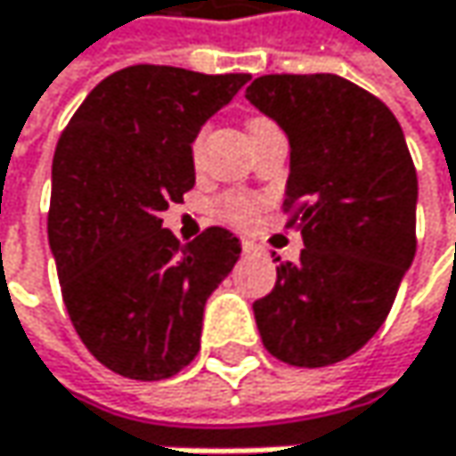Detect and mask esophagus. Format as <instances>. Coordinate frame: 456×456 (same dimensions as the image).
Returning a JSON list of instances; mask_svg holds the SVG:
<instances>
[{
  "instance_id": "34e87169",
  "label": "esophagus",
  "mask_w": 456,
  "mask_h": 456,
  "mask_svg": "<svg viewBox=\"0 0 456 456\" xmlns=\"http://www.w3.org/2000/svg\"><path fill=\"white\" fill-rule=\"evenodd\" d=\"M242 250H245V253H258L261 248H258L256 242H250V240H242Z\"/></svg>"
}]
</instances>
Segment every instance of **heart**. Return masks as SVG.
Instances as JSON below:
<instances>
[{"label": "heart", "instance_id": "1", "mask_svg": "<svg viewBox=\"0 0 456 456\" xmlns=\"http://www.w3.org/2000/svg\"><path fill=\"white\" fill-rule=\"evenodd\" d=\"M258 121H264V118H253L250 124H258ZM200 144H203V134H198V137L192 139V160L200 158ZM216 211H219V216L224 222H229V224H248L256 216L258 203L253 198H248V195H224L219 200Z\"/></svg>", "mask_w": 456, "mask_h": 456}]
</instances>
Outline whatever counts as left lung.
<instances>
[{
	"instance_id": "left-lung-1",
	"label": "left lung",
	"mask_w": 456,
	"mask_h": 456,
	"mask_svg": "<svg viewBox=\"0 0 456 456\" xmlns=\"http://www.w3.org/2000/svg\"><path fill=\"white\" fill-rule=\"evenodd\" d=\"M245 97L290 139L282 208L304 237L253 304L261 340L293 367L343 362L386 322L417 250L407 139L386 102L332 73L261 76Z\"/></svg>"
}]
</instances>
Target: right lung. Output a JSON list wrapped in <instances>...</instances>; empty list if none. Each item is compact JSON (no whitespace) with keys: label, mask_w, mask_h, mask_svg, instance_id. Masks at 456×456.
<instances>
[{"label":"right lung","mask_w":456,"mask_h":456,"mask_svg":"<svg viewBox=\"0 0 456 456\" xmlns=\"http://www.w3.org/2000/svg\"><path fill=\"white\" fill-rule=\"evenodd\" d=\"M248 78L129 65L57 139L46 234L62 301L89 354L124 378L166 380L198 356L206 301L240 258L229 229L182 245L160 214L195 187L192 139Z\"/></svg>","instance_id":"1"}]
</instances>
